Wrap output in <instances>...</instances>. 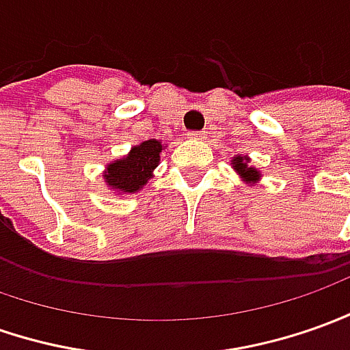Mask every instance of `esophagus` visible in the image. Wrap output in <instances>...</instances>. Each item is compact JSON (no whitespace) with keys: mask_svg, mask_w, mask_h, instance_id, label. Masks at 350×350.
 <instances>
[{"mask_svg":"<svg viewBox=\"0 0 350 350\" xmlns=\"http://www.w3.org/2000/svg\"><path fill=\"white\" fill-rule=\"evenodd\" d=\"M189 139H205L206 132H189Z\"/></svg>","mask_w":350,"mask_h":350,"instance_id":"34e87169","label":"esophagus"}]
</instances>
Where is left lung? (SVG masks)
<instances>
[{"label": "left lung", "mask_w": 350, "mask_h": 350, "mask_svg": "<svg viewBox=\"0 0 350 350\" xmlns=\"http://www.w3.org/2000/svg\"><path fill=\"white\" fill-rule=\"evenodd\" d=\"M230 165H232V168L239 174V178L243 180L245 184L256 185L260 182V178H262L260 170L256 166L251 165V159L247 155H235Z\"/></svg>", "instance_id": "left-lung-1"}]
</instances>
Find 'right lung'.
Returning <instances> with one entry per match:
<instances>
[{
    "instance_id": "obj_1",
    "label": "right lung",
    "mask_w": 350,
    "mask_h": 350,
    "mask_svg": "<svg viewBox=\"0 0 350 350\" xmlns=\"http://www.w3.org/2000/svg\"><path fill=\"white\" fill-rule=\"evenodd\" d=\"M166 144L159 139H147L134 145L130 153L113 163L103 170L105 185L115 195H132L142 191L147 182L153 178L155 168L161 163V153Z\"/></svg>"
}]
</instances>
